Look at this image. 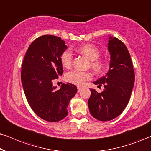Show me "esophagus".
<instances>
[{
	"instance_id": "1",
	"label": "esophagus",
	"mask_w": 151,
	"mask_h": 151,
	"mask_svg": "<svg viewBox=\"0 0 151 151\" xmlns=\"http://www.w3.org/2000/svg\"><path fill=\"white\" fill-rule=\"evenodd\" d=\"M82 89H83V88H82V87H81V86H77V91H78V93H79L80 91H81Z\"/></svg>"
}]
</instances>
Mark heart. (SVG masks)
<instances>
[{
    "label": "heart",
    "mask_w": 151,
    "mask_h": 151,
    "mask_svg": "<svg viewBox=\"0 0 151 151\" xmlns=\"http://www.w3.org/2000/svg\"><path fill=\"white\" fill-rule=\"evenodd\" d=\"M79 52L83 54L86 58L91 60V67L95 72H101L105 68V63L102 60H98L100 57V53L99 49L93 45H86L79 49ZM73 54L70 49H66L62 53L60 56V61L63 66L65 68H70L72 63ZM92 77L91 73L86 72H81L77 70H72L67 72L65 75V79L72 84L81 86L86 81L90 80Z\"/></svg>",
    "instance_id": "b5f03b06"
}]
</instances>
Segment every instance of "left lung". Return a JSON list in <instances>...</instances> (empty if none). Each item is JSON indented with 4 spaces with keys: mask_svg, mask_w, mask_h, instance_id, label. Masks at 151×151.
<instances>
[{
    "mask_svg": "<svg viewBox=\"0 0 151 151\" xmlns=\"http://www.w3.org/2000/svg\"><path fill=\"white\" fill-rule=\"evenodd\" d=\"M108 51L110 53L109 71L93 82L98 87L104 85V91L99 93L91 89L88 101L90 113L101 121H111L123 112L130 99L135 79L130 55L125 44L109 36Z\"/></svg>",
    "mask_w": 151,
    "mask_h": 151,
    "instance_id": "1",
    "label": "left lung"
}]
</instances>
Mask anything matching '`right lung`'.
<instances>
[{
	"label": "right lung",
	"mask_w": 151,
	"mask_h": 151,
	"mask_svg": "<svg viewBox=\"0 0 151 151\" xmlns=\"http://www.w3.org/2000/svg\"><path fill=\"white\" fill-rule=\"evenodd\" d=\"M68 47L57 36L45 35L28 47L22 63V83L32 109L40 118L56 122L68 115L70 101L77 92V86L63 83L56 90L53 80L63 73L60 56Z\"/></svg>",
	"instance_id": "add662e5"
}]
</instances>
